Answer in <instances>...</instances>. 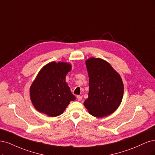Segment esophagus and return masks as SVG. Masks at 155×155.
Instances as JSON below:
<instances>
[{
  "label": "esophagus",
  "mask_w": 155,
  "mask_h": 155,
  "mask_svg": "<svg viewBox=\"0 0 155 155\" xmlns=\"http://www.w3.org/2000/svg\"><path fill=\"white\" fill-rule=\"evenodd\" d=\"M82 99V96H81V95H78L77 96V100H78V101H81Z\"/></svg>",
  "instance_id": "34e87169"
}]
</instances>
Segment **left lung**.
Wrapping results in <instances>:
<instances>
[{
	"mask_svg": "<svg viewBox=\"0 0 155 155\" xmlns=\"http://www.w3.org/2000/svg\"><path fill=\"white\" fill-rule=\"evenodd\" d=\"M89 75L88 98L84 105L91 115L101 118L115 111L124 94L120 74L107 62L90 58L86 61Z\"/></svg>",
	"mask_w": 155,
	"mask_h": 155,
	"instance_id": "8db88e82",
	"label": "left lung"
}]
</instances>
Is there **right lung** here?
Segmentation results:
<instances>
[{
	"label": "right lung",
	"mask_w": 155,
	"mask_h": 155,
	"mask_svg": "<svg viewBox=\"0 0 155 155\" xmlns=\"http://www.w3.org/2000/svg\"><path fill=\"white\" fill-rule=\"evenodd\" d=\"M71 69L70 64L61 62H50L41 69L30 87L31 101L38 111L57 117L75 100L66 82Z\"/></svg>",
	"instance_id": "add662e5"
}]
</instances>
